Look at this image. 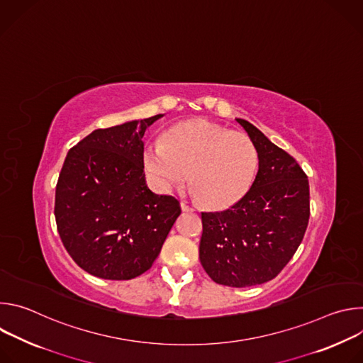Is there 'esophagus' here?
Returning <instances> with one entry per match:
<instances>
[{"mask_svg": "<svg viewBox=\"0 0 363 363\" xmlns=\"http://www.w3.org/2000/svg\"><path fill=\"white\" fill-rule=\"evenodd\" d=\"M181 208H182V211H185V213H194V211H195V210L192 208V206L186 205L185 202H181Z\"/></svg>", "mask_w": 363, "mask_h": 363, "instance_id": "esophagus-1", "label": "esophagus"}]
</instances>
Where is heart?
<instances>
[{
    "label": "heart",
    "instance_id": "b5f03b06",
    "mask_svg": "<svg viewBox=\"0 0 363 363\" xmlns=\"http://www.w3.org/2000/svg\"><path fill=\"white\" fill-rule=\"evenodd\" d=\"M143 168L152 185L169 192L189 179L206 206L224 210L238 202L254 184L258 152L252 140L206 121L172 126L164 140L143 150Z\"/></svg>",
    "mask_w": 363,
    "mask_h": 363
}]
</instances>
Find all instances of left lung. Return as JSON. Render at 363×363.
I'll return each mask as SVG.
<instances>
[{
  "mask_svg": "<svg viewBox=\"0 0 363 363\" xmlns=\"http://www.w3.org/2000/svg\"><path fill=\"white\" fill-rule=\"evenodd\" d=\"M235 121L255 145L258 172L231 208L201 214L199 260L216 283L250 287L273 280L294 255L308 224L310 194L293 157L250 122Z\"/></svg>",
  "mask_w": 363,
  "mask_h": 363,
  "instance_id": "left-lung-1",
  "label": "left lung"
}]
</instances>
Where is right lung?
<instances>
[{"mask_svg": "<svg viewBox=\"0 0 363 363\" xmlns=\"http://www.w3.org/2000/svg\"><path fill=\"white\" fill-rule=\"evenodd\" d=\"M164 115L96 129L73 146L56 186L60 238L84 272L130 280L161 252L181 205L152 192L143 172L145 130Z\"/></svg>", "mask_w": 363, "mask_h": 363, "instance_id": "add662e5", "label": "right lung"}]
</instances>
